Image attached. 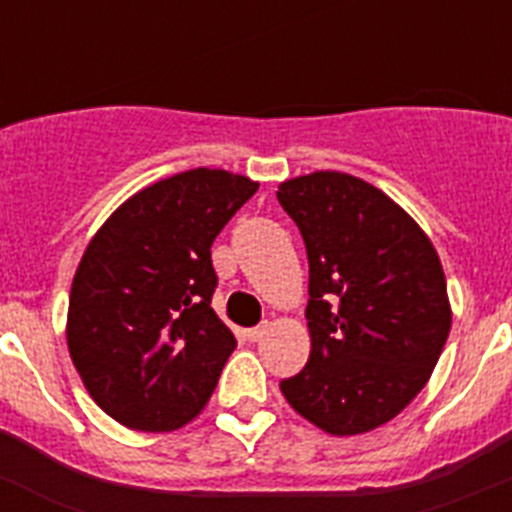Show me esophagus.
I'll return each instance as SVG.
<instances>
[{
  "label": "esophagus",
  "instance_id": "esophagus-1",
  "mask_svg": "<svg viewBox=\"0 0 512 512\" xmlns=\"http://www.w3.org/2000/svg\"><path fill=\"white\" fill-rule=\"evenodd\" d=\"M266 333H269V323H261V325H256V328L246 330L248 341H261V338H264Z\"/></svg>",
  "mask_w": 512,
  "mask_h": 512
}]
</instances>
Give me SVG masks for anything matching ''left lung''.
Returning a JSON list of instances; mask_svg holds the SVG:
<instances>
[{
	"label": "left lung",
	"mask_w": 512,
	"mask_h": 512,
	"mask_svg": "<svg viewBox=\"0 0 512 512\" xmlns=\"http://www.w3.org/2000/svg\"><path fill=\"white\" fill-rule=\"evenodd\" d=\"M310 264V359L279 384L330 436H359L408 408L451 330L446 277L431 238L382 189L343 171L279 184Z\"/></svg>",
	"instance_id": "left-lung-1"
}]
</instances>
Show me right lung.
I'll return each instance as SVG.
<instances>
[{"label": "right lung", "mask_w": 512, "mask_h": 512, "mask_svg": "<svg viewBox=\"0 0 512 512\" xmlns=\"http://www.w3.org/2000/svg\"><path fill=\"white\" fill-rule=\"evenodd\" d=\"M259 182L192 169L122 202L71 282L66 343L81 382L130 431L169 433L202 413L233 330L210 307V248Z\"/></svg>", "instance_id": "right-lung-1"}]
</instances>
